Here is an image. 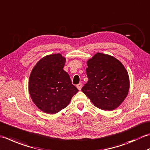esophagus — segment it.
I'll return each mask as SVG.
<instances>
[{
	"label": "esophagus",
	"mask_w": 150,
	"mask_h": 150,
	"mask_svg": "<svg viewBox=\"0 0 150 150\" xmlns=\"http://www.w3.org/2000/svg\"><path fill=\"white\" fill-rule=\"evenodd\" d=\"M82 86H83V84H82V83H79V84H78L77 85V88L79 90H81V88H82Z\"/></svg>",
	"instance_id": "esophagus-1"
}]
</instances>
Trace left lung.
<instances>
[{
  "mask_svg": "<svg viewBox=\"0 0 150 150\" xmlns=\"http://www.w3.org/2000/svg\"><path fill=\"white\" fill-rule=\"evenodd\" d=\"M87 65L88 81L82 92L100 109H115L124 101L129 89V79L124 66L112 56L100 52L88 61Z\"/></svg>",
  "mask_w": 150,
  "mask_h": 150,
  "instance_id": "1",
  "label": "left lung"
}]
</instances>
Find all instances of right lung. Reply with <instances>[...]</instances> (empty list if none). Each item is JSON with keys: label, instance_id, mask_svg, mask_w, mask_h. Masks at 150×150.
<instances>
[{"label": "right lung", "instance_id": "add662e5", "mask_svg": "<svg viewBox=\"0 0 150 150\" xmlns=\"http://www.w3.org/2000/svg\"><path fill=\"white\" fill-rule=\"evenodd\" d=\"M66 58L60 54L42 58L32 69L28 90L34 104L43 112L56 114L66 107L79 90L63 69Z\"/></svg>", "mask_w": 150, "mask_h": 150}]
</instances>
